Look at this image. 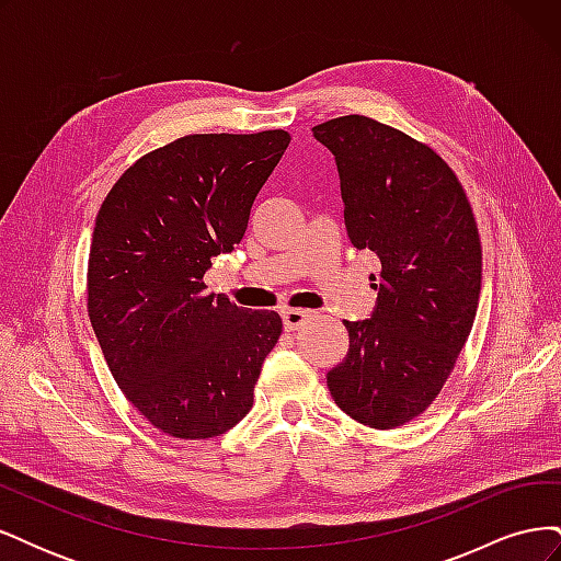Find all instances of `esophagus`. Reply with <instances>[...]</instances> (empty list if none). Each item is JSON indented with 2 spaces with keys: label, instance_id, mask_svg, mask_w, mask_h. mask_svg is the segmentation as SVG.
Here are the masks:
<instances>
[{
  "label": "esophagus",
  "instance_id": "esophagus-1",
  "mask_svg": "<svg viewBox=\"0 0 561 561\" xmlns=\"http://www.w3.org/2000/svg\"><path fill=\"white\" fill-rule=\"evenodd\" d=\"M309 318H311V313L304 311V309H285L283 311V325H285L287 332H295L301 325H307Z\"/></svg>",
  "mask_w": 561,
  "mask_h": 561
}]
</instances>
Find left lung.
Here are the masks:
<instances>
[{
	"mask_svg": "<svg viewBox=\"0 0 561 561\" xmlns=\"http://www.w3.org/2000/svg\"><path fill=\"white\" fill-rule=\"evenodd\" d=\"M336 161L351 243L381 262L367 320H344L334 402L369 428H398L443 390L478 313L482 245L461 182L398 128L348 114L313 126Z\"/></svg>",
	"mask_w": 561,
	"mask_h": 561,
	"instance_id": "1",
	"label": "left lung"
}]
</instances>
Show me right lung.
Listing matches in <instances>:
<instances>
[{"instance_id":"add662e5","label":"right lung","mask_w":561,"mask_h":561,"mask_svg":"<svg viewBox=\"0 0 561 561\" xmlns=\"http://www.w3.org/2000/svg\"><path fill=\"white\" fill-rule=\"evenodd\" d=\"M290 133H206L149 151L100 206L89 254V318L107 367L151 426L217 437L252 407L276 346V311L206 290L203 276L248 229Z\"/></svg>"}]
</instances>
